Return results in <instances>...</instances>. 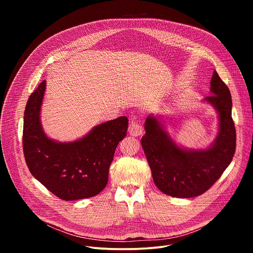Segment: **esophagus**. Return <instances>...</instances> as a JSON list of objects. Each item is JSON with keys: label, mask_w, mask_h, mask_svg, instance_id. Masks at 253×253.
I'll return each instance as SVG.
<instances>
[{"label": "esophagus", "mask_w": 253, "mask_h": 253, "mask_svg": "<svg viewBox=\"0 0 253 253\" xmlns=\"http://www.w3.org/2000/svg\"><path fill=\"white\" fill-rule=\"evenodd\" d=\"M129 133L132 136H140L143 133V128L142 125L135 119H132V121L130 122V126H129Z\"/></svg>", "instance_id": "esophagus-1"}]
</instances>
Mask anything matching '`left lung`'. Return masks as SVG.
I'll use <instances>...</instances> for the list:
<instances>
[{
  "label": "left lung",
  "instance_id": "8db88e82",
  "mask_svg": "<svg viewBox=\"0 0 253 253\" xmlns=\"http://www.w3.org/2000/svg\"><path fill=\"white\" fill-rule=\"evenodd\" d=\"M211 95L202 100L218 116V131L206 148L193 149L178 144L168 133L162 115L147 116L141 145L157 188L178 198H191L207 191L232 161L236 133L231 117L232 100L228 87L214 71Z\"/></svg>",
  "mask_w": 253,
  "mask_h": 253
}]
</instances>
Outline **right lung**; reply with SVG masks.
<instances>
[{"mask_svg": "<svg viewBox=\"0 0 253 253\" xmlns=\"http://www.w3.org/2000/svg\"><path fill=\"white\" fill-rule=\"evenodd\" d=\"M46 91L43 81L30 96L24 113L23 149L31 174L57 197L79 200L99 194L108 182L109 167L128 119L121 116L93 127L74 141L50 138L41 122Z\"/></svg>", "mask_w": 253, "mask_h": 253, "instance_id": "right-lung-1", "label": "right lung"}]
</instances>
